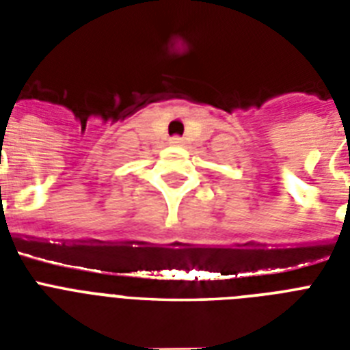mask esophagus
<instances>
[{
	"mask_svg": "<svg viewBox=\"0 0 350 350\" xmlns=\"http://www.w3.org/2000/svg\"><path fill=\"white\" fill-rule=\"evenodd\" d=\"M172 143H180V137H174V139H172Z\"/></svg>",
	"mask_w": 350,
	"mask_h": 350,
	"instance_id": "34e87169",
	"label": "esophagus"
}]
</instances>
